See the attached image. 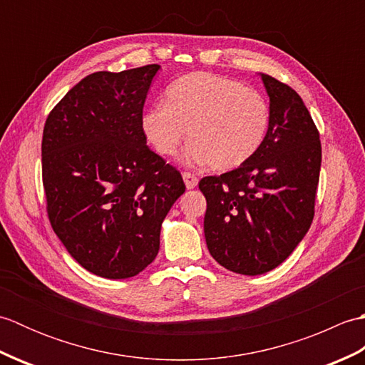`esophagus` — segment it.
I'll use <instances>...</instances> for the list:
<instances>
[{
  "instance_id": "obj_1",
  "label": "esophagus",
  "mask_w": 365,
  "mask_h": 365,
  "mask_svg": "<svg viewBox=\"0 0 365 365\" xmlns=\"http://www.w3.org/2000/svg\"><path fill=\"white\" fill-rule=\"evenodd\" d=\"M183 182H185V187H187L188 190H192L197 187V177L195 174L191 173H183Z\"/></svg>"
}]
</instances>
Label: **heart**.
<instances>
[{
    "mask_svg": "<svg viewBox=\"0 0 365 365\" xmlns=\"http://www.w3.org/2000/svg\"><path fill=\"white\" fill-rule=\"evenodd\" d=\"M147 141L163 157H173L187 135L183 153L190 166L230 170L259 152L269 127V106L260 92L227 76L195 72L170 83L165 103H155L141 119Z\"/></svg>",
    "mask_w": 365,
    "mask_h": 365,
    "instance_id": "b5f03b06",
    "label": "heart"
}]
</instances>
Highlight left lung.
Segmentation results:
<instances>
[{"label":"left lung","instance_id":"obj_1","mask_svg":"<svg viewBox=\"0 0 365 365\" xmlns=\"http://www.w3.org/2000/svg\"><path fill=\"white\" fill-rule=\"evenodd\" d=\"M269 127L259 152L221 175L204 177L205 242L221 267L257 276L289 257L314 220L322 166L320 135L302 98L260 73Z\"/></svg>","mask_w":365,"mask_h":365}]
</instances>
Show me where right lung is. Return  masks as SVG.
I'll list each match as a JSON object with an SVG mask.
<instances>
[{
	"label": "right lung",
	"mask_w": 365,
	"mask_h": 365,
	"mask_svg": "<svg viewBox=\"0 0 365 365\" xmlns=\"http://www.w3.org/2000/svg\"><path fill=\"white\" fill-rule=\"evenodd\" d=\"M158 64L96 72L46 118L42 180L54 234L91 273L127 279L150 265L161 222L185 192L180 173L147 147L141 119Z\"/></svg>",
	"instance_id": "right-lung-1"
}]
</instances>
